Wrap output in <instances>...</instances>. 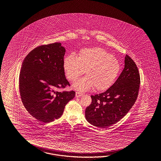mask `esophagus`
<instances>
[{"label": "esophagus", "instance_id": "34e87169", "mask_svg": "<svg viewBox=\"0 0 161 161\" xmlns=\"http://www.w3.org/2000/svg\"><path fill=\"white\" fill-rule=\"evenodd\" d=\"M83 95V93H80L78 92H76V93H75V97H80V96H81Z\"/></svg>", "mask_w": 161, "mask_h": 161}]
</instances>
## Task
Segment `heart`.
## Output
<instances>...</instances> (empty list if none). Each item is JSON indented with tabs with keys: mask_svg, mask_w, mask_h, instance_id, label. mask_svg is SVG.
Segmentation results:
<instances>
[{
	"mask_svg": "<svg viewBox=\"0 0 161 161\" xmlns=\"http://www.w3.org/2000/svg\"><path fill=\"white\" fill-rule=\"evenodd\" d=\"M64 69L69 81H74L84 73L86 76L77 80L74 87L80 91L91 88L104 91L110 87L120 70V64L104 49L95 47L80 51L78 57L70 55L64 59Z\"/></svg>",
	"mask_w": 161,
	"mask_h": 161,
	"instance_id": "b5f03b06",
	"label": "heart"
}]
</instances>
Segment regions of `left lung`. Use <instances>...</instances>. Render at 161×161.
Wrapping results in <instances>:
<instances>
[{"mask_svg":"<svg viewBox=\"0 0 161 161\" xmlns=\"http://www.w3.org/2000/svg\"><path fill=\"white\" fill-rule=\"evenodd\" d=\"M141 78L134 61L126 55L125 68L116 82L105 92L91 96L86 118L95 126L106 128L124 117L136 100Z\"/></svg>","mask_w":161,"mask_h":161,"instance_id":"left-lung-1","label":"left lung"}]
</instances>
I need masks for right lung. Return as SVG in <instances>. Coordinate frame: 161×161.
I'll list each match as a JSON object with an SVG mask.
<instances>
[{
  "mask_svg": "<svg viewBox=\"0 0 161 161\" xmlns=\"http://www.w3.org/2000/svg\"><path fill=\"white\" fill-rule=\"evenodd\" d=\"M65 49L61 43L42 45L32 50L24 59L19 77L20 96L31 115L42 123L61 116L74 91L58 92L70 86L65 76Z\"/></svg>",
  "mask_w": 161,
  "mask_h": 161,
  "instance_id": "add662e5",
  "label": "right lung"
}]
</instances>
